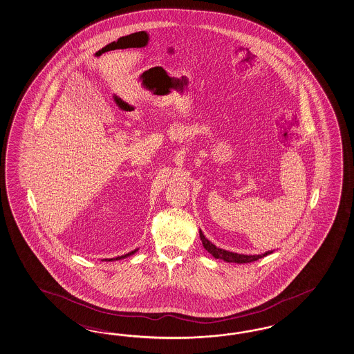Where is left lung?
Here are the masks:
<instances>
[{
  "mask_svg": "<svg viewBox=\"0 0 354 354\" xmlns=\"http://www.w3.org/2000/svg\"><path fill=\"white\" fill-rule=\"evenodd\" d=\"M200 237H201L203 248L207 250L214 258L221 259V260L228 261V263H237V264L251 263V261H257L259 259L264 258V257H267V255L273 252V251H267V252H264V254H261V255H243V254L230 252V251H227V250L216 248L214 243H211L210 241L203 236L202 230H200Z\"/></svg>",
  "mask_w": 354,
  "mask_h": 354,
  "instance_id": "obj_1",
  "label": "left lung"
}]
</instances>
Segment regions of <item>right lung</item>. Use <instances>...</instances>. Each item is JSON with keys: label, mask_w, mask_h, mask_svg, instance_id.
Instances as JSON below:
<instances>
[{"label": "right lung", "mask_w": 354, "mask_h": 354, "mask_svg": "<svg viewBox=\"0 0 354 354\" xmlns=\"http://www.w3.org/2000/svg\"><path fill=\"white\" fill-rule=\"evenodd\" d=\"M134 252H136V250H135V251H131V252H129V254H126V255H122V257H118V258H115V260H118V259L127 258V257L133 255ZM109 260H113V259H109Z\"/></svg>", "instance_id": "right-lung-1"}]
</instances>
